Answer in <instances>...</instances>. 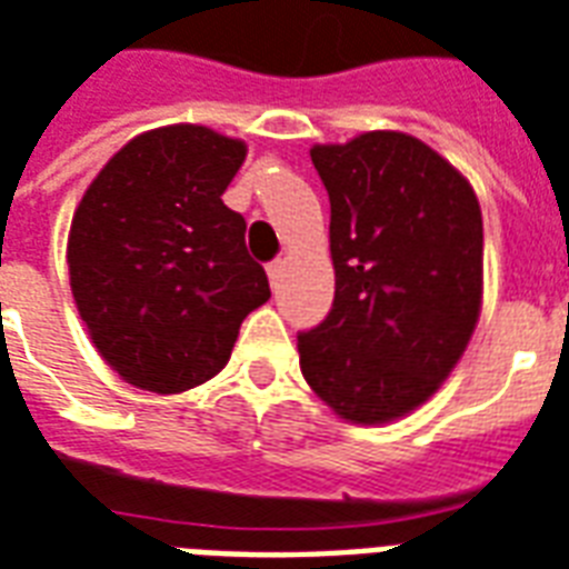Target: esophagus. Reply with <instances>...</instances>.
Masks as SVG:
<instances>
[{"instance_id": "1", "label": "esophagus", "mask_w": 569, "mask_h": 569, "mask_svg": "<svg viewBox=\"0 0 569 569\" xmlns=\"http://www.w3.org/2000/svg\"><path fill=\"white\" fill-rule=\"evenodd\" d=\"M281 269H284V260H272V263H269L267 267V276H269V281H272V284H279V279H281Z\"/></svg>"}]
</instances>
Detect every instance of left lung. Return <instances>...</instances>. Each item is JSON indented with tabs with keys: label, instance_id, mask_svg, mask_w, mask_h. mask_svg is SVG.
Segmentation results:
<instances>
[{
	"label": "left lung",
	"instance_id": "8db88e82",
	"mask_svg": "<svg viewBox=\"0 0 569 569\" xmlns=\"http://www.w3.org/2000/svg\"><path fill=\"white\" fill-rule=\"evenodd\" d=\"M309 152L330 194L336 300L297 339L302 378L341 420H401L441 390L477 330L480 200L447 158L405 131Z\"/></svg>",
	"mask_w": 569,
	"mask_h": 569
}]
</instances>
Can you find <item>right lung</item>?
<instances>
[{
    "instance_id": "add662e5",
    "label": "right lung",
    "mask_w": 569,
    "mask_h": 569,
    "mask_svg": "<svg viewBox=\"0 0 569 569\" xmlns=\"http://www.w3.org/2000/svg\"><path fill=\"white\" fill-rule=\"evenodd\" d=\"M246 140L207 126L131 138L98 170L68 230V276L101 360L131 387L173 396L216 378L269 281L246 219L221 194Z\"/></svg>"
}]
</instances>
